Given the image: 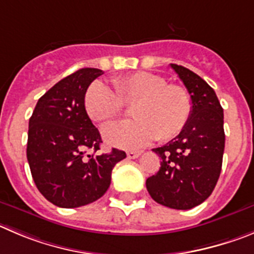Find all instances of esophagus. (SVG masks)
<instances>
[{
	"mask_svg": "<svg viewBox=\"0 0 254 254\" xmlns=\"http://www.w3.org/2000/svg\"><path fill=\"white\" fill-rule=\"evenodd\" d=\"M140 154H141V151H127V156L129 158V159H136V158H138Z\"/></svg>",
	"mask_w": 254,
	"mask_h": 254,
	"instance_id": "34e87169",
	"label": "esophagus"
}]
</instances>
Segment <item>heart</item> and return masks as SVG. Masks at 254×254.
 I'll use <instances>...</instances> for the list:
<instances>
[{"instance_id":"b5f03b06","label":"heart","mask_w":254,"mask_h":254,"mask_svg":"<svg viewBox=\"0 0 254 254\" xmlns=\"http://www.w3.org/2000/svg\"><path fill=\"white\" fill-rule=\"evenodd\" d=\"M113 90L95 81L85 92L84 106L92 122L105 123L120 116L124 104L134 105L132 122L106 125L103 136L110 145L139 149L156 138L167 141L177 136L188 123L191 100L181 85L167 84L164 77L145 71L111 80Z\"/></svg>"}]
</instances>
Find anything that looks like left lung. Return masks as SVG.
<instances>
[{
	"mask_svg": "<svg viewBox=\"0 0 254 254\" xmlns=\"http://www.w3.org/2000/svg\"><path fill=\"white\" fill-rule=\"evenodd\" d=\"M170 66L190 95L191 114L178 136L153 149L162 162L159 172L146 179V189L156 203L186 210L204 202L220 175L226 143L223 109L202 77L184 66Z\"/></svg>",
	"mask_w": 254,
	"mask_h": 254,
	"instance_id": "1",
	"label": "left lung"
}]
</instances>
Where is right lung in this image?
<instances>
[{
	"mask_svg": "<svg viewBox=\"0 0 254 254\" xmlns=\"http://www.w3.org/2000/svg\"><path fill=\"white\" fill-rule=\"evenodd\" d=\"M103 70L80 68L60 80L37 101L28 122L27 160L37 189L52 204L77 208L98 200L111 172L127 154L113 149L95 155L103 143L86 114L84 98ZM89 148L94 154H86Z\"/></svg>",
	"mask_w": 254,
	"mask_h": 254,
	"instance_id": "1",
	"label": "right lung"
}]
</instances>
